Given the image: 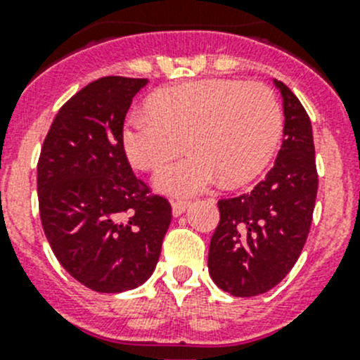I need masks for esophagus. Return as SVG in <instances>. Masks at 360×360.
<instances>
[{
	"label": "esophagus",
	"mask_w": 360,
	"mask_h": 360,
	"mask_svg": "<svg viewBox=\"0 0 360 360\" xmlns=\"http://www.w3.org/2000/svg\"><path fill=\"white\" fill-rule=\"evenodd\" d=\"M188 207H190V200H174L172 202V214L176 217L183 216V214L188 210Z\"/></svg>",
	"instance_id": "34e87169"
}]
</instances>
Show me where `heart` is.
I'll use <instances>...</instances> for the list:
<instances>
[{
    "instance_id": "1",
    "label": "heart",
    "mask_w": 360,
    "mask_h": 360,
    "mask_svg": "<svg viewBox=\"0 0 360 360\" xmlns=\"http://www.w3.org/2000/svg\"><path fill=\"white\" fill-rule=\"evenodd\" d=\"M146 112L123 123V153L137 170L151 172L186 146V158L155 177L157 191L174 198L203 193L219 179L226 186L248 183L268 165L282 132L281 104L261 83L203 79L169 86L146 101Z\"/></svg>"
}]
</instances>
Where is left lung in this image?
I'll return each mask as SVG.
<instances>
[{
  "instance_id": "8db88e82",
  "label": "left lung",
  "mask_w": 360,
  "mask_h": 360,
  "mask_svg": "<svg viewBox=\"0 0 360 360\" xmlns=\"http://www.w3.org/2000/svg\"><path fill=\"white\" fill-rule=\"evenodd\" d=\"M284 108V141L274 167L250 193L217 202L209 274L231 296L270 291L291 271L310 231L319 177L311 123L297 97L274 79Z\"/></svg>"
}]
</instances>
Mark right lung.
I'll return each mask as SVG.
<instances>
[{
	"label": "right lung",
	"mask_w": 360,
	"mask_h": 360,
	"mask_svg": "<svg viewBox=\"0 0 360 360\" xmlns=\"http://www.w3.org/2000/svg\"><path fill=\"white\" fill-rule=\"evenodd\" d=\"M143 78L106 76L60 108L38 162L43 231L64 270L97 292L144 284L172 219L150 197L122 148V129Z\"/></svg>",
	"instance_id": "obj_1"
}]
</instances>
